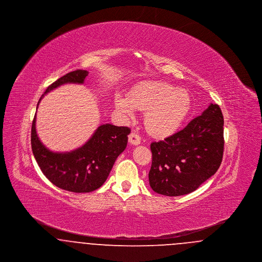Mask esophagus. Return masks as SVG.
Wrapping results in <instances>:
<instances>
[{
  "mask_svg": "<svg viewBox=\"0 0 262 262\" xmlns=\"http://www.w3.org/2000/svg\"><path fill=\"white\" fill-rule=\"evenodd\" d=\"M128 141H129L130 144L138 145V144H140V142H141V137H139L136 133H132V134L128 136Z\"/></svg>",
  "mask_w": 262,
  "mask_h": 262,
  "instance_id": "esophagus-1",
  "label": "esophagus"
}]
</instances>
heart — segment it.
<instances>
[{
	"instance_id": "obj_1",
	"label": "heart",
	"mask_w": 262,
	"mask_h": 262,
	"mask_svg": "<svg viewBox=\"0 0 262 262\" xmlns=\"http://www.w3.org/2000/svg\"><path fill=\"white\" fill-rule=\"evenodd\" d=\"M115 107L125 118L135 117V109L145 111L146 129L155 137L171 136L184 123L191 108V98L185 89L162 81H145L132 90L128 98L118 94Z\"/></svg>"
}]
</instances>
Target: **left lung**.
I'll return each instance as SVG.
<instances>
[{
    "mask_svg": "<svg viewBox=\"0 0 262 262\" xmlns=\"http://www.w3.org/2000/svg\"><path fill=\"white\" fill-rule=\"evenodd\" d=\"M224 118L210 104L185 128L152 142L151 188L163 195L178 196L194 191L219 169L224 152Z\"/></svg>",
    "mask_w": 262,
    "mask_h": 262,
    "instance_id": "1",
    "label": "left lung"
}]
</instances>
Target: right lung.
Segmentation results:
<instances>
[{
  "instance_id": "1",
  "label": "right lung",
  "mask_w": 262,
  "mask_h": 262,
  "mask_svg": "<svg viewBox=\"0 0 262 262\" xmlns=\"http://www.w3.org/2000/svg\"><path fill=\"white\" fill-rule=\"evenodd\" d=\"M88 75V71L83 70L63 75L47 88L39 102L46 93L62 84L83 83ZM35 123L36 114L31 126V147L42 173L56 187L76 193L93 191L105 183L116 159L125 149L130 133L127 126L101 125L83 146L57 153L47 149L39 140Z\"/></svg>"
}]
</instances>
